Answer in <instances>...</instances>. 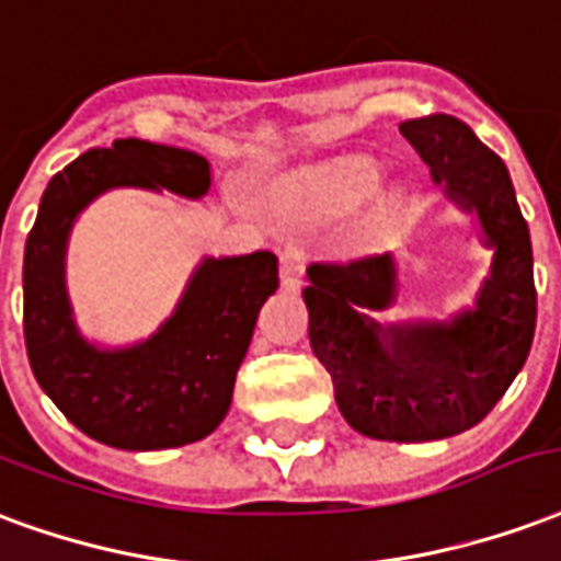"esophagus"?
<instances>
[{
  "label": "esophagus",
  "instance_id": "1",
  "mask_svg": "<svg viewBox=\"0 0 561 561\" xmlns=\"http://www.w3.org/2000/svg\"><path fill=\"white\" fill-rule=\"evenodd\" d=\"M301 275H305V253L298 244H286L280 251V284L286 289H296L301 284Z\"/></svg>",
  "mask_w": 561,
  "mask_h": 561
}]
</instances>
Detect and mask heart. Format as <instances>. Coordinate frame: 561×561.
Segmentation results:
<instances>
[{"instance_id": "1", "label": "heart", "mask_w": 561, "mask_h": 561, "mask_svg": "<svg viewBox=\"0 0 561 561\" xmlns=\"http://www.w3.org/2000/svg\"><path fill=\"white\" fill-rule=\"evenodd\" d=\"M374 170L370 167H350L334 179H329V185L322 187V206L331 211H346L353 208L362 196L374 187Z\"/></svg>"}]
</instances>
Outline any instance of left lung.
<instances>
[{
  "label": "left lung",
  "instance_id": "obj_1",
  "mask_svg": "<svg viewBox=\"0 0 561 561\" xmlns=\"http://www.w3.org/2000/svg\"><path fill=\"white\" fill-rule=\"evenodd\" d=\"M400 134L466 211L493 253L476 310L451 322L382 329L367 313L394 305L391 253L308 265V337L331 374L343 419L370 439L431 443L476 427L520 374L535 334L533 241L508 167L448 113L407 118Z\"/></svg>",
  "mask_w": 561,
  "mask_h": 561
}]
</instances>
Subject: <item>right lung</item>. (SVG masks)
<instances>
[{"instance_id": "right-lung-1", "label": "right lung", "mask_w": 561, "mask_h": 561, "mask_svg": "<svg viewBox=\"0 0 561 561\" xmlns=\"http://www.w3.org/2000/svg\"><path fill=\"white\" fill-rule=\"evenodd\" d=\"M122 185L196 199L211 173L196 151L130 137L89 149L53 175L23 256V337L38 386L73 427L113 448L158 451L196 443L224 421L260 308L277 289V256L206 260L154 337L95 350L71 320L65 241L77 211Z\"/></svg>"}]
</instances>
